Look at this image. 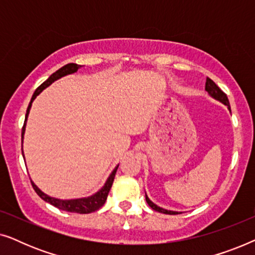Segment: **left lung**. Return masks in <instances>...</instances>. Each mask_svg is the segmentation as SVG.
Segmentation results:
<instances>
[{
  "label": "left lung",
  "mask_w": 255,
  "mask_h": 255,
  "mask_svg": "<svg viewBox=\"0 0 255 255\" xmlns=\"http://www.w3.org/2000/svg\"><path fill=\"white\" fill-rule=\"evenodd\" d=\"M205 90H207V92L209 93V95H210L211 97H214L215 100L219 101V102H222L223 104H225V106L228 107V109L231 111V107H230V102H229L228 96H226V94L223 92V90L219 88V87L216 85V83L212 81L211 79H209V78H207V82H205ZM145 197H146V202H147V204L153 209V210L161 212V214H166V215H177V214H180V212H177V211L166 210V209H162V208L158 207V205L154 204L151 200H149L148 196L146 194H145Z\"/></svg>",
  "instance_id": "obj_1"
}]
</instances>
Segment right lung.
<instances>
[{"label":"right lung","mask_w":255,"mask_h":255,"mask_svg":"<svg viewBox=\"0 0 255 255\" xmlns=\"http://www.w3.org/2000/svg\"><path fill=\"white\" fill-rule=\"evenodd\" d=\"M79 68H81V66L76 65V64H67V65H65L64 67H61L60 69H58L57 72L53 73V74H52L50 78L46 80V81L41 83V85L36 89V92L33 93L32 99H31L30 104H29V107H27V110H26L25 121H24V125H23V128H22V144H23L24 132H25L26 120H27V116H29V113H30L31 106H32L33 100L36 99V97L39 95V94L43 92V90L46 88V87L50 86L51 83H53L55 80L60 79V78H62V76H65V75L73 74V73H75ZM22 154H23V148H22ZM117 168H118V166L113 170V173L110 174L109 177H108L107 182L104 183V186L101 188V189L97 191V193H95V194L92 195V196H89V197L75 198V200H59V198L51 197V196H48V195L44 194L43 191H41L39 188H38L36 184L32 182V181H31V183H32L33 189L38 194V196H39L40 198H43V200L45 202H47V203L54 205L55 208L60 209V210H64V211H68V212H76V214H90V212H94V211L99 210V209L102 207L104 203H106L108 194H109L110 188H111V186H113L115 175H116Z\"/></svg>","instance_id":"1"}]
</instances>
